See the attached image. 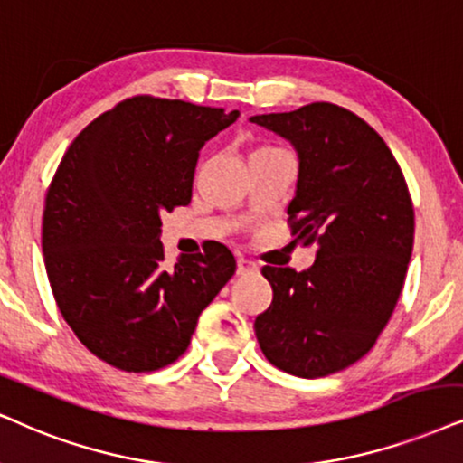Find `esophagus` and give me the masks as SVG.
Here are the masks:
<instances>
[{"label": "esophagus", "mask_w": 463, "mask_h": 463, "mask_svg": "<svg viewBox=\"0 0 463 463\" xmlns=\"http://www.w3.org/2000/svg\"><path fill=\"white\" fill-rule=\"evenodd\" d=\"M256 269H259V267H256V262H251V260H248V259H243V256H241V259L237 260V273H239V275L254 273Z\"/></svg>", "instance_id": "34e87169"}]
</instances>
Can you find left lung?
<instances>
[{
	"instance_id": "8db88e82",
	"label": "left lung",
	"mask_w": 463,
	"mask_h": 463,
	"mask_svg": "<svg viewBox=\"0 0 463 463\" xmlns=\"http://www.w3.org/2000/svg\"><path fill=\"white\" fill-rule=\"evenodd\" d=\"M290 140L299 157L292 235L316 243L306 271L262 267L273 301L254 323L262 354L299 378H323L370 353L406 279L414 209L380 134L329 102L250 117Z\"/></svg>"
}]
</instances>
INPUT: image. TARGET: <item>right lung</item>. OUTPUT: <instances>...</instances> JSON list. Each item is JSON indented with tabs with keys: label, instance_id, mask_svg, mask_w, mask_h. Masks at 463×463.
Listing matches in <instances>:
<instances>
[{
	"label": "right lung",
	"instance_id": "obj_1",
	"mask_svg": "<svg viewBox=\"0 0 463 463\" xmlns=\"http://www.w3.org/2000/svg\"><path fill=\"white\" fill-rule=\"evenodd\" d=\"M237 117L134 96L93 119L57 166L43 215L46 275L70 329L117 370L177 361L235 273L222 243L164 265L160 215L190 203L198 151Z\"/></svg>",
	"mask_w": 463,
	"mask_h": 463
}]
</instances>
